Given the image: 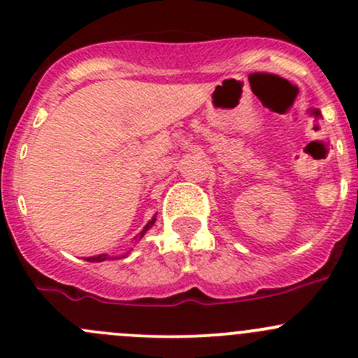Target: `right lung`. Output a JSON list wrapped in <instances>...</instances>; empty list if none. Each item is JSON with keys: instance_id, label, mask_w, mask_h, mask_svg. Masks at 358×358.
<instances>
[{"instance_id": "obj_1", "label": "right lung", "mask_w": 358, "mask_h": 358, "mask_svg": "<svg viewBox=\"0 0 358 358\" xmlns=\"http://www.w3.org/2000/svg\"><path fill=\"white\" fill-rule=\"evenodd\" d=\"M154 223H156V216H154V218L152 220H150V222L149 223H147V225L145 227H143V230H142V232H140L138 234V236H136L135 237V239L136 241H140V239H142V237L143 236H145V232H147V230H149L150 229V227H152L154 225ZM129 255V251L128 252H126V255H122V258H124V256H128ZM110 258V256L109 255H99V256H90V258H86V262H92V263H96V262H106V259H109ZM112 259H117V258H112Z\"/></svg>"}]
</instances>
